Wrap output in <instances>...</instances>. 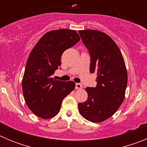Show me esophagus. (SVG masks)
<instances>
[{"mask_svg":"<svg viewBox=\"0 0 147 147\" xmlns=\"http://www.w3.org/2000/svg\"><path fill=\"white\" fill-rule=\"evenodd\" d=\"M83 88V85L81 83H76V89H82Z\"/></svg>","mask_w":147,"mask_h":147,"instance_id":"obj_1","label":"esophagus"}]
</instances>
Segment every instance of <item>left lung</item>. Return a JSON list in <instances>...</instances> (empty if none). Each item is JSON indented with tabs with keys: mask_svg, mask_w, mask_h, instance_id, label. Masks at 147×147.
Here are the masks:
<instances>
[{
	"mask_svg": "<svg viewBox=\"0 0 147 147\" xmlns=\"http://www.w3.org/2000/svg\"><path fill=\"white\" fill-rule=\"evenodd\" d=\"M90 54V72L96 73V88H86L88 99L79 104L82 117L94 123L107 120L125 98L127 71L120 49L111 37L97 30L79 31Z\"/></svg>",
	"mask_w": 147,
	"mask_h": 147,
	"instance_id": "1",
	"label": "left lung"
}]
</instances>
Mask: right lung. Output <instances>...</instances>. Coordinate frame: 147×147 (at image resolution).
<instances>
[{"label":"right lung","instance_id":"1","mask_svg":"<svg viewBox=\"0 0 147 147\" xmlns=\"http://www.w3.org/2000/svg\"><path fill=\"white\" fill-rule=\"evenodd\" d=\"M80 40L74 30H52L39 40L30 53L22 89L27 106L38 117H54L60 110L62 100L75 88L73 81L55 80L51 75L61 65L62 53Z\"/></svg>","mask_w":147,"mask_h":147}]
</instances>
